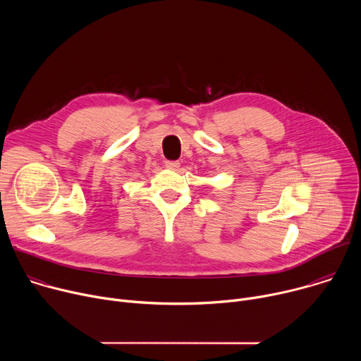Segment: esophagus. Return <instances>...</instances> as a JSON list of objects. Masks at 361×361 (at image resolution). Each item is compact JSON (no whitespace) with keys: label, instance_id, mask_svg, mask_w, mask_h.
Here are the masks:
<instances>
[{"label":"esophagus","instance_id":"esophagus-1","mask_svg":"<svg viewBox=\"0 0 361 361\" xmlns=\"http://www.w3.org/2000/svg\"><path fill=\"white\" fill-rule=\"evenodd\" d=\"M166 167L170 170H177L180 167V161L178 160H169L166 161Z\"/></svg>","mask_w":361,"mask_h":361}]
</instances>
